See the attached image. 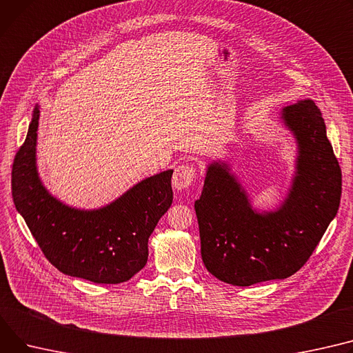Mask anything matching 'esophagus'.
Segmentation results:
<instances>
[{"instance_id": "esophagus-1", "label": "esophagus", "mask_w": 353, "mask_h": 353, "mask_svg": "<svg viewBox=\"0 0 353 353\" xmlns=\"http://www.w3.org/2000/svg\"><path fill=\"white\" fill-rule=\"evenodd\" d=\"M196 177V166L190 163L180 164L176 168L173 174V185L177 190H184L187 187H190L193 180Z\"/></svg>"}]
</instances>
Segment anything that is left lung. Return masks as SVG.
<instances>
[{
	"mask_svg": "<svg viewBox=\"0 0 353 353\" xmlns=\"http://www.w3.org/2000/svg\"><path fill=\"white\" fill-rule=\"evenodd\" d=\"M298 143L296 174L274 213L258 214L225 164L211 163L194 203L205 268L223 283L250 287L295 274L310 260L336 216L342 172L311 99L283 109Z\"/></svg>",
	"mask_w": 353,
	"mask_h": 353,
	"instance_id": "8db88e82",
	"label": "left lung"
}]
</instances>
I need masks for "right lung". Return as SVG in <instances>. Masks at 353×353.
<instances>
[{"label": "right lung", "mask_w": 353, "mask_h": 353, "mask_svg": "<svg viewBox=\"0 0 353 353\" xmlns=\"http://www.w3.org/2000/svg\"><path fill=\"white\" fill-rule=\"evenodd\" d=\"M39 109L11 173L12 199L43 255L61 272L95 284H121L148 263V243L173 201V170L145 179L99 210L70 208L42 185L35 164Z\"/></svg>", "instance_id": "right-lung-1"}]
</instances>
